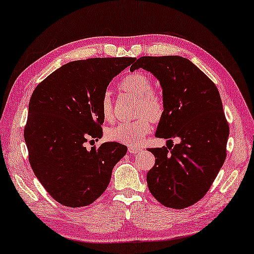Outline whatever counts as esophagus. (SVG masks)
<instances>
[{
	"mask_svg": "<svg viewBox=\"0 0 254 254\" xmlns=\"http://www.w3.org/2000/svg\"><path fill=\"white\" fill-rule=\"evenodd\" d=\"M139 150H140V148H138V147H132V146L128 147V153L129 154H136V153H138Z\"/></svg>",
	"mask_w": 254,
	"mask_h": 254,
	"instance_id": "1",
	"label": "esophagus"
}]
</instances>
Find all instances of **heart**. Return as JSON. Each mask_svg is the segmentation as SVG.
Returning <instances> with one entry per match:
<instances>
[{
    "mask_svg": "<svg viewBox=\"0 0 254 254\" xmlns=\"http://www.w3.org/2000/svg\"><path fill=\"white\" fill-rule=\"evenodd\" d=\"M123 90L138 98L137 111L141 115L132 122H123L111 127L107 131V138L125 145H139L152 131V120H161L165 105L161 97L152 92V79L141 72L127 74L119 83ZM100 110L106 120L113 118V100L109 91L104 92L100 100Z\"/></svg>",
    "mask_w": 254,
    "mask_h": 254,
    "instance_id": "obj_1",
    "label": "heart"
}]
</instances>
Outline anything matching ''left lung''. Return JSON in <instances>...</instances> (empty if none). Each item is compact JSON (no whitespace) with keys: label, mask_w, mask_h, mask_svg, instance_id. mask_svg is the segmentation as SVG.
Segmentation results:
<instances>
[{"label":"left lung","mask_w":254,"mask_h":254,"mask_svg":"<svg viewBox=\"0 0 254 254\" xmlns=\"http://www.w3.org/2000/svg\"><path fill=\"white\" fill-rule=\"evenodd\" d=\"M139 68L152 72L163 89L165 111L156 137L181 139L174 146L149 148L156 159L147 173L148 189L164 206L182 210L204 197L225 161L230 128L220 93L186 58L141 57L130 71Z\"/></svg>","instance_id":"8db88e82"}]
</instances>
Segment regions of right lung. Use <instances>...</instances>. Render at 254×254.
<instances>
[{
  "label": "right lung",
  "mask_w": 254,
  "mask_h": 254,
  "mask_svg": "<svg viewBox=\"0 0 254 254\" xmlns=\"http://www.w3.org/2000/svg\"><path fill=\"white\" fill-rule=\"evenodd\" d=\"M134 58H91L53 71L31 96L24 139L33 173L57 202L90 205L108 186L114 166L127 152L119 143L88 150L101 138V97L115 75Z\"/></svg>",
  "instance_id": "add662e5"
}]
</instances>
